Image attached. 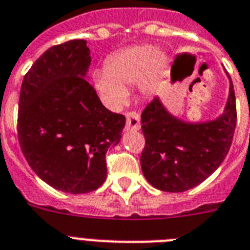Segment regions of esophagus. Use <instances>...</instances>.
Masks as SVG:
<instances>
[{
  "mask_svg": "<svg viewBox=\"0 0 250 250\" xmlns=\"http://www.w3.org/2000/svg\"><path fill=\"white\" fill-rule=\"evenodd\" d=\"M126 130H139L140 129V117L137 112H129L126 115Z\"/></svg>",
  "mask_w": 250,
  "mask_h": 250,
  "instance_id": "1",
  "label": "esophagus"
}]
</instances>
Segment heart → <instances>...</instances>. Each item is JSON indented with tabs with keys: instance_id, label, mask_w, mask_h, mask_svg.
Listing matches in <instances>:
<instances>
[{
	"instance_id": "1",
	"label": "heart",
	"mask_w": 250,
	"mask_h": 250,
	"mask_svg": "<svg viewBox=\"0 0 250 250\" xmlns=\"http://www.w3.org/2000/svg\"><path fill=\"white\" fill-rule=\"evenodd\" d=\"M167 62L166 52L150 44L127 47L107 60L106 71L94 74V85L107 106L119 110L127 101V86L138 83L146 96L154 93Z\"/></svg>"
}]
</instances>
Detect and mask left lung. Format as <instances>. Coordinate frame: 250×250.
<instances>
[{
    "label": "left lung",
    "mask_w": 250,
    "mask_h": 250,
    "mask_svg": "<svg viewBox=\"0 0 250 250\" xmlns=\"http://www.w3.org/2000/svg\"><path fill=\"white\" fill-rule=\"evenodd\" d=\"M224 112L214 120L190 123L167 110L156 97L142 113L146 147L140 156L144 177L158 190L180 193L203 183L229 153L236 126L232 82Z\"/></svg>",
    "instance_id": "obj_1"
}]
</instances>
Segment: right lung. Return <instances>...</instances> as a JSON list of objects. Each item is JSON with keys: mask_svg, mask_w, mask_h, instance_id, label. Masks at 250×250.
Masks as SVG:
<instances>
[{"mask_svg": "<svg viewBox=\"0 0 250 250\" xmlns=\"http://www.w3.org/2000/svg\"><path fill=\"white\" fill-rule=\"evenodd\" d=\"M90 61L84 39L51 47L24 76L19 98L24 157L44 183L70 194L104 183L107 150L120 143L125 126L86 80Z\"/></svg>", "mask_w": 250, "mask_h": 250, "instance_id": "add662e5", "label": "right lung"}]
</instances>
